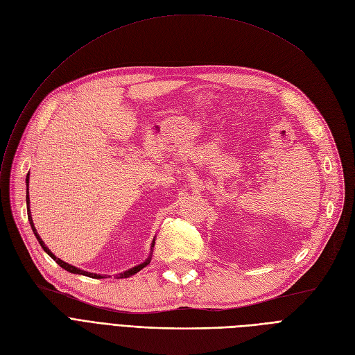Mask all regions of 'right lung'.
<instances>
[{
  "instance_id": "add662e5",
  "label": "right lung",
  "mask_w": 355,
  "mask_h": 355,
  "mask_svg": "<svg viewBox=\"0 0 355 355\" xmlns=\"http://www.w3.org/2000/svg\"><path fill=\"white\" fill-rule=\"evenodd\" d=\"M27 182V195H26V200H27V214H28V221H30V225H31V230H33V232H35V235H36V239H37V241L40 243V245H42V248L47 252V254L52 257L62 268H64V270H67V272H71V273H76V275H83V276H88V277H92V279H101L103 276H99V275H95V273H88V272H83V270H80V268H76L75 266H71V264H67V263H64V261H62L60 259H58L52 251H50L46 245H44V243L42 241V239L39 237V234H37V231H36V228H35V224H33V219H31V214H30V208H28V202H30V199H28V175H27V179H26ZM155 247V241H153V244H151ZM150 260H151V257H148L143 264H139V266H136V267H132V268H130L128 272H125V273H121L120 275V277H130V276H132V275H136V273H139L140 270L143 268V267H146L148 263H150Z\"/></svg>"
}]
</instances>
